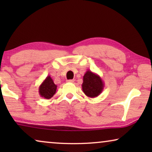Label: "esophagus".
<instances>
[{"label":"esophagus","mask_w":152,"mask_h":152,"mask_svg":"<svg viewBox=\"0 0 152 152\" xmlns=\"http://www.w3.org/2000/svg\"><path fill=\"white\" fill-rule=\"evenodd\" d=\"M68 82H70V83H73L75 82V80H68Z\"/></svg>","instance_id":"obj_1"}]
</instances>
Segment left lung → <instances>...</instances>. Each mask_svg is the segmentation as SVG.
<instances>
[{
	"instance_id": "left-lung-1",
	"label": "left lung",
	"mask_w": 152,
	"mask_h": 152,
	"mask_svg": "<svg viewBox=\"0 0 152 152\" xmlns=\"http://www.w3.org/2000/svg\"><path fill=\"white\" fill-rule=\"evenodd\" d=\"M104 84L100 77L96 73L87 70L83 77L82 88L84 94L88 97H95L102 92Z\"/></svg>"
}]
</instances>
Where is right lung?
<instances>
[{
  "label": "right lung",
  "mask_w": 152,
  "mask_h": 152,
  "mask_svg": "<svg viewBox=\"0 0 152 152\" xmlns=\"http://www.w3.org/2000/svg\"><path fill=\"white\" fill-rule=\"evenodd\" d=\"M57 86L54 83L53 79L48 75L43 80L39 87V93L41 97L49 99L56 93Z\"/></svg>",
  "instance_id": "obj_1"
}]
</instances>
